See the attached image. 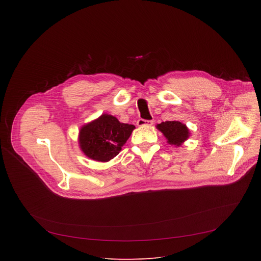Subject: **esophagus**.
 Wrapping results in <instances>:
<instances>
[{
	"instance_id": "1",
	"label": "esophagus",
	"mask_w": 261,
	"mask_h": 261,
	"mask_svg": "<svg viewBox=\"0 0 261 261\" xmlns=\"http://www.w3.org/2000/svg\"><path fill=\"white\" fill-rule=\"evenodd\" d=\"M153 125V121L150 120H143V119H139L137 121V126L139 127H148Z\"/></svg>"
}]
</instances>
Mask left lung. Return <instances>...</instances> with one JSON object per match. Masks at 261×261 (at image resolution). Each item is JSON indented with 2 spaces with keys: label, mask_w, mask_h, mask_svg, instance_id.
Here are the masks:
<instances>
[{
  "label": "left lung",
  "mask_w": 261,
  "mask_h": 261,
  "mask_svg": "<svg viewBox=\"0 0 261 261\" xmlns=\"http://www.w3.org/2000/svg\"><path fill=\"white\" fill-rule=\"evenodd\" d=\"M157 129L160 130L166 137L167 142L176 146L180 145L184 141L188 139L190 132L185 124L178 121H166L157 125Z\"/></svg>",
  "instance_id": "obj_1"
}]
</instances>
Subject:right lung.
I'll use <instances>...</instances> for the list:
<instances>
[{"mask_svg": "<svg viewBox=\"0 0 261 261\" xmlns=\"http://www.w3.org/2000/svg\"><path fill=\"white\" fill-rule=\"evenodd\" d=\"M134 125L124 124L107 114L82 127L80 131V146L89 158L107 162L115 158L130 137Z\"/></svg>", "mask_w": 261, "mask_h": 261, "instance_id": "1", "label": "right lung"}]
</instances>
